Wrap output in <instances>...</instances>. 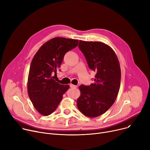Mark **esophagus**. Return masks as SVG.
<instances>
[{
	"label": "esophagus",
	"mask_w": 150,
	"mask_h": 150,
	"mask_svg": "<svg viewBox=\"0 0 150 150\" xmlns=\"http://www.w3.org/2000/svg\"><path fill=\"white\" fill-rule=\"evenodd\" d=\"M69 86L71 88H77V87L76 85H73V84H70Z\"/></svg>",
	"instance_id": "esophagus-1"
}]
</instances>
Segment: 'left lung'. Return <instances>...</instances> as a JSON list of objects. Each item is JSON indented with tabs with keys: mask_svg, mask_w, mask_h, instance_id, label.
I'll return each instance as SVG.
<instances>
[{
	"mask_svg": "<svg viewBox=\"0 0 150 150\" xmlns=\"http://www.w3.org/2000/svg\"><path fill=\"white\" fill-rule=\"evenodd\" d=\"M79 48L96 74L93 83L79 86L81 94L77 105L86 116L96 117L106 112L117 98L121 78L119 62L112 48L100 42L79 40Z\"/></svg>",
	"mask_w": 150,
	"mask_h": 150,
	"instance_id": "1",
	"label": "left lung"
}]
</instances>
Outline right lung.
Segmentation results:
<instances>
[{"mask_svg":"<svg viewBox=\"0 0 150 150\" xmlns=\"http://www.w3.org/2000/svg\"><path fill=\"white\" fill-rule=\"evenodd\" d=\"M79 40L64 38L50 40L34 55L30 68L28 94L36 110L48 116L58 107L68 85H60L54 79L65 54L78 45Z\"/></svg>","mask_w":150,"mask_h":150,"instance_id":"add662e5","label":"right lung"}]
</instances>
